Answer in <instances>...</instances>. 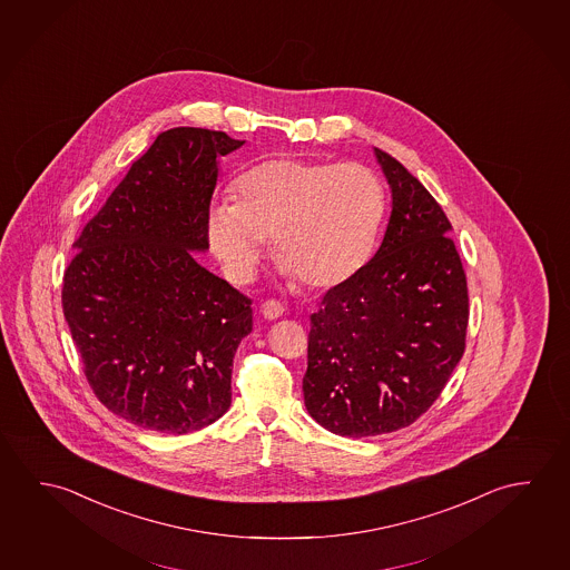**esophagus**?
Listing matches in <instances>:
<instances>
[{
    "mask_svg": "<svg viewBox=\"0 0 570 570\" xmlns=\"http://www.w3.org/2000/svg\"><path fill=\"white\" fill-rule=\"evenodd\" d=\"M283 311H285V307L281 305L279 301H265V303L261 305V315L265 318H269V321L279 318L281 315H283Z\"/></svg>",
    "mask_w": 570,
    "mask_h": 570,
    "instance_id": "esophagus-1",
    "label": "esophagus"
}]
</instances>
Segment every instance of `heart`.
I'll return each mask as SVG.
<instances>
[{
  "instance_id": "b5f03b06",
  "label": "heart",
  "mask_w": 570,
  "mask_h": 570,
  "mask_svg": "<svg viewBox=\"0 0 570 570\" xmlns=\"http://www.w3.org/2000/svg\"><path fill=\"white\" fill-rule=\"evenodd\" d=\"M385 212V185L367 165L281 157L239 175L233 205H213L205 232L233 283L252 279L271 239L285 275L325 289L367 263Z\"/></svg>"
}]
</instances>
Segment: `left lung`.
<instances>
[{
  "label": "left lung",
  "instance_id": "1",
  "mask_svg": "<svg viewBox=\"0 0 570 570\" xmlns=\"http://www.w3.org/2000/svg\"><path fill=\"white\" fill-rule=\"evenodd\" d=\"M393 209L375 257L311 315L303 396L318 425L375 436L415 423L464 353L469 293L441 205L375 149Z\"/></svg>",
  "mask_w": 570,
  "mask_h": 570
}]
</instances>
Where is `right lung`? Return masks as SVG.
Returning <instances> with one entry per match:
<instances>
[{
	"label": "right lung",
	"mask_w": 570,
	"mask_h": 570,
	"mask_svg": "<svg viewBox=\"0 0 570 570\" xmlns=\"http://www.w3.org/2000/svg\"><path fill=\"white\" fill-rule=\"evenodd\" d=\"M245 141L175 127L159 134L87 223L63 275V315L87 381L134 425L185 434L232 405L235 351L252 299L195 261L217 157Z\"/></svg>",
	"instance_id": "obj_1"
}]
</instances>
